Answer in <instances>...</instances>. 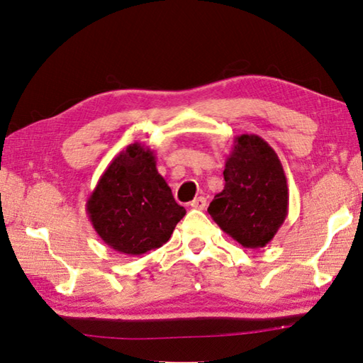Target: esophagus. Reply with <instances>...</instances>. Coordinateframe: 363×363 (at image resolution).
Listing matches in <instances>:
<instances>
[{
  "instance_id": "34e87169",
  "label": "esophagus",
  "mask_w": 363,
  "mask_h": 363,
  "mask_svg": "<svg viewBox=\"0 0 363 363\" xmlns=\"http://www.w3.org/2000/svg\"><path fill=\"white\" fill-rule=\"evenodd\" d=\"M190 206H192L194 209H204L206 208V199H204V196H199V199L190 201Z\"/></svg>"
}]
</instances>
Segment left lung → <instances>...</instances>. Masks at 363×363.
I'll use <instances>...</instances> for the list:
<instances>
[{
  "mask_svg": "<svg viewBox=\"0 0 363 363\" xmlns=\"http://www.w3.org/2000/svg\"><path fill=\"white\" fill-rule=\"evenodd\" d=\"M223 179L225 187L208 208L213 220L242 247L267 246L289 213L287 179L278 154L260 136H236Z\"/></svg>",
  "mask_w": 363,
  "mask_h": 363,
  "instance_id": "obj_1",
  "label": "left lung"
}]
</instances>
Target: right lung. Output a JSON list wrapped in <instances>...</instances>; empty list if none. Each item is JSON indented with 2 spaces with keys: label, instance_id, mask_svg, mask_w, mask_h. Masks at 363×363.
Wrapping results in <instances>:
<instances>
[{
  "label": "right lung",
  "instance_id": "obj_1",
  "mask_svg": "<svg viewBox=\"0 0 363 363\" xmlns=\"http://www.w3.org/2000/svg\"><path fill=\"white\" fill-rule=\"evenodd\" d=\"M154 150L130 144L104 169L87 200V214L98 236L125 255L163 246L186 209L157 171Z\"/></svg>",
  "mask_w": 363,
  "mask_h": 363
}]
</instances>
